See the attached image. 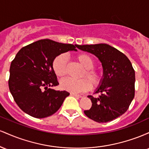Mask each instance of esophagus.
I'll list each match as a JSON object with an SVG mask.
<instances>
[{"label": "esophagus", "mask_w": 149, "mask_h": 149, "mask_svg": "<svg viewBox=\"0 0 149 149\" xmlns=\"http://www.w3.org/2000/svg\"><path fill=\"white\" fill-rule=\"evenodd\" d=\"M71 96H73V97H78V98H80V97H82L81 95H77V94L72 93V92H71Z\"/></svg>", "instance_id": "1"}]
</instances>
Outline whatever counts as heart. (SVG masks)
<instances>
[{"label": "heart", "mask_w": 149, "mask_h": 149, "mask_svg": "<svg viewBox=\"0 0 149 149\" xmlns=\"http://www.w3.org/2000/svg\"><path fill=\"white\" fill-rule=\"evenodd\" d=\"M77 60L85 69L84 75L85 74V76L91 82H90L91 81H90L85 78L81 79L66 78L61 80L60 82L61 89L74 94L88 91L92 88L91 83L94 86H97L100 84L102 78V75L99 71L92 69L95 66V61L88 54H80L77 57ZM66 66H67V57L64 54L57 56L53 61V70L58 76H64L66 75Z\"/></svg>", "instance_id": "b5f03b06"}]
</instances>
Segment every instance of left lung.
<instances>
[{
	"label": "left lung",
	"instance_id": "left-lung-1",
	"mask_svg": "<svg viewBox=\"0 0 149 149\" xmlns=\"http://www.w3.org/2000/svg\"><path fill=\"white\" fill-rule=\"evenodd\" d=\"M76 47L96 56L103 68L102 81L95 90L100 95H89L92 107L84 113L97 123H107L122 116L134 97L135 73L130 61L123 53L105 43Z\"/></svg>",
	"mask_w": 149,
	"mask_h": 149
}]
</instances>
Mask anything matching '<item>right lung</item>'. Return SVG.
<instances>
[{
	"instance_id": "1",
	"label": "right lung",
	"mask_w": 149,
	"mask_h": 149,
	"mask_svg": "<svg viewBox=\"0 0 149 149\" xmlns=\"http://www.w3.org/2000/svg\"><path fill=\"white\" fill-rule=\"evenodd\" d=\"M76 45L49 39L38 40L22 47L10 68L9 89L18 107L26 113L43 118L59 110L69 93L51 88L59 85L53 70L54 59Z\"/></svg>"
}]
</instances>
